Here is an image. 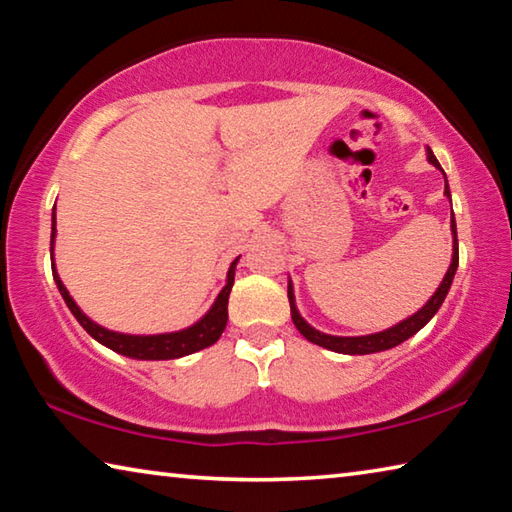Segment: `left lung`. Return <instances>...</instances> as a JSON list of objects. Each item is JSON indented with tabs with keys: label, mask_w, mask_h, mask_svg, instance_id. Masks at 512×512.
Returning <instances> with one entry per match:
<instances>
[{
	"label": "left lung",
	"mask_w": 512,
	"mask_h": 512,
	"mask_svg": "<svg viewBox=\"0 0 512 512\" xmlns=\"http://www.w3.org/2000/svg\"><path fill=\"white\" fill-rule=\"evenodd\" d=\"M427 158L433 164V167H440L436 155L431 153V149H427ZM445 173V171H443ZM445 194L449 198V203H452V194H449V187H447V178H445ZM452 235H454V255H452V264H449L447 273L443 277V282H440L438 291L433 293L431 300L424 305L418 314H413L411 318L402 320V323H397L393 327L384 329V332H377V334H368V336H332V334H323L318 332V329L311 327L305 318L298 314L296 309V298H293V287L289 282V305H291V318H293V325L298 327V332L305 336L307 341L320 345V348H327V350H334V352H341V354H372V352H384V350H391L395 345L404 343L406 339H411L415 332H420V329L429 323L433 318V314L440 309L443 305V300L447 298V291L452 287V280H454V273L458 268V239H456V219H454V212H452Z\"/></svg>",
	"instance_id": "obj_1"
}]
</instances>
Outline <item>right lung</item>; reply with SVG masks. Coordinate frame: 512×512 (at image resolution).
<instances>
[{
	"label": "right lung",
	"instance_id": "add662e5",
	"mask_svg": "<svg viewBox=\"0 0 512 512\" xmlns=\"http://www.w3.org/2000/svg\"><path fill=\"white\" fill-rule=\"evenodd\" d=\"M54 237H56V207H54V225H51V250H54ZM239 262V257L230 264L228 271V284H225L223 291L219 293V298L212 305V309L198 320L196 325L183 329V332H171V334H155V336H133V334H119V332H110V329L101 327L97 323L83 314V311L76 307V302L69 296L65 284L60 282V277L56 273V266L51 264V273H54L56 287L63 296L65 305L72 311L74 318L83 325L85 332H88L92 339H97L101 345L115 350L124 357L131 359H144V361H162V359H178V357H187V354L198 352L203 348H210L212 343L219 341V336L223 334L225 323H228V298L232 291V284H235V266Z\"/></svg>",
	"mask_w": 512,
	"mask_h": 512
}]
</instances>
